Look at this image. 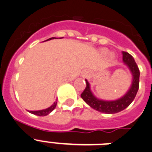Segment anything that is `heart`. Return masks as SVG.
Instances as JSON below:
<instances>
[{
    "instance_id": "obj_1",
    "label": "heart",
    "mask_w": 152,
    "mask_h": 152,
    "mask_svg": "<svg viewBox=\"0 0 152 152\" xmlns=\"http://www.w3.org/2000/svg\"><path fill=\"white\" fill-rule=\"evenodd\" d=\"M103 54H105V55H107V53H108V52H107V50H104V51H103Z\"/></svg>"
}]
</instances>
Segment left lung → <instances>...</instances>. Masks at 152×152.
<instances>
[{"instance_id": "8db88e82", "label": "left lung", "mask_w": 152, "mask_h": 152, "mask_svg": "<svg viewBox=\"0 0 152 152\" xmlns=\"http://www.w3.org/2000/svg\"><path fill=\"white\" fill-rule=\"evenodd\" d=\"M123 61L126 66L128 67L132 75V84L129 91L118 100H101V99H98L94 96L91 90L89 82L88 80H85L87 86L80 96L88 105L100 113L113 114L125 110L133 101L139 90L140 72H139V67L137 66L133 57L129 54L128 52H123Z\"/></svg>"}]
</instances>
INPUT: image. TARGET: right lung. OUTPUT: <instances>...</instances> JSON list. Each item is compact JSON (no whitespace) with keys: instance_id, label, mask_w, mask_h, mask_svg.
Wrapping results in <instances>:
<instances>
[{"instance_id":"obj_1","label":"right lung","mask_w":152,"mask_h":152,"mask_svg":"<svg viewBox=\"0 0 152 152\" xmlns=\"http://www.w3.org/2000/svg\"><path fill=\"white\" fill-rule=\"evenodd\" d=\"M56 39V37H52V38L49 39H47L46 41L48 40H51V39ZM56 105H57V100L53 104H52L51 107H49V108H46L45 110H36V111H29L30 113L32 114H34V115H36V116H47L48 114L50 113L51 112L54 110V109L56 107Z\"/></svg>"}]
</instances>
